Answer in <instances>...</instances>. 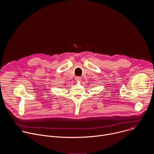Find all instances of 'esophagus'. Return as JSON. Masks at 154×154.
I'll use <instances>...</instances> for the list:
<instances>
[{"mask_svg": "<svg viewBox=\"0 0 154 154\" xmlns=\"http://www.w3.org/2000/svg\"><path fill=\"white\" fill-rule=\"evenodd\" d=\"M75 80H76V81H80V80H81V77H79V76L76 77H75Z\"/></svg>", "mask_w": 154, "mask_h": 154, "instance_id": "34e87169", "label": "esophagus"}]
</instances>
